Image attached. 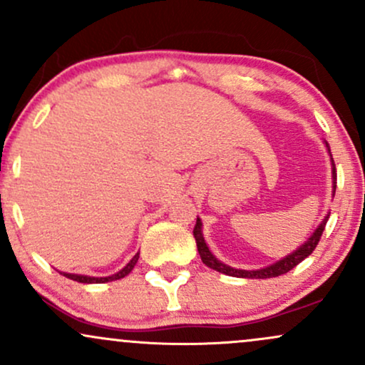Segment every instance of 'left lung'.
<instances>
[{"instance_id":"obj_1","label":"left lung","mask_w":365,"mask_h":365,"mask_svg":"<svg viewBox=\"0 0 365 365\" xmlns=\"http://www.w3.org/2000/svg\"><path fill=\"white\" fill-rule=\"evenodd\" d=\"M324 145L329 153V144L326 140H324ZM329 158H331V153H329ZM331 180H333V195H334V190H336V170H334L333 158H331ZM328 217H329V212L324 216V220L321 221L319 226L314 230L312 235L309 237L302 245L297 247V250H293L292 254L284 255V257L279 259V261L269 264V266L261 267V269H237V267H232V266H228V264L221 262L220 259H217L216 255L209 250L206 240H204L202 221H200V217H197V223L194 228V237L197 242V250H199V255H200V259H202V262L206 264L207 267H211V269L217 271V273L235 276V278H252V279L274 278V276L288 273V271L293 269L297 264L302 262L305 257H309V255L312 254V250L316 249L317 244H319V238L322 235V232H324V226H326V221H328Z\"/></svg>"}]
</instances>
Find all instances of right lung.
<instances>
[{
  "label": "right lung",
  "instance_id": "right-lung-1",
  "mask_svg": "<svg viewBox=\"0 0 365 365\" xmlns=\"http://www.w3.org/2000/svg\"><path fill=\"white\" fill-rule=\"evenodd\" d=\"M137 261H139V252H137L135 255H133L132 259H130V262L127 264V266L123 267V269H120L118 273L111 274V276H87V274H73V273H60L63 276H66V278L73 279V282H78V283H106V282H115V279H121L125 278L130 271L133 269V266H135Z\"/></svg>",
  "mask_w": 365,
  "mask_h": 365
}]
</instances>
